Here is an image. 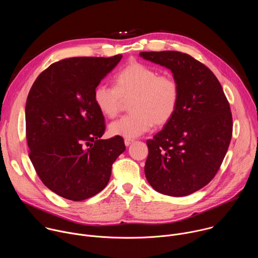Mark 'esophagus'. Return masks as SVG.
I'll return each mask as SVG.
<instances>
[{"label":"esophagus","mask_w":258,"mask_h":258,"mask_svg":"<svg viewBox=\"0 0 258 258\" xmlns=\"http://www.w3.org/2000/svg\"><path fill=\"white\" fill-rule=\"evenodd\" d=\"M134 141H135V140H133V139H124V145H125L126 147H128L132 143H134Z\"/></svg>","instance_id":"34e87169"}]
</instances>
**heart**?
I'll list each match as a JSON object with an SVG mask.
<instances>
[{"mask_svg":"<svg viewBox=\"0 0 258 258\" xmlns=\"http://www.w3.org/2000/svg\"><path fill=\"white\" fill-rule=\"evenodd\" d=\"M115 87L98 84L93 100L106 117H115L123 100L132 98L131 113L109 124V133L126 139L148 132L153 124L163 125L175 114L180 97L178 82L170 75L159 73L139 61H133L120 70L114 78Z\"/></svg>","mask_w":258,"mask_h":258,"instance_id":"b5f03b06","label":"heart"}]
</instances>
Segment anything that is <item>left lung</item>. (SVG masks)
Masks as SVG:
<instances>
[{"label":"left lung","mask_w":258,"mask_h":258,"mask_svg":"<svg viewBox=\"0 0 258 258\" xmlns=\"http://www.w3.org/2000/svg\"><path fill=\"white\" fill-rule=\"evenodd\" d=\"M140 55L173 73L180 97L177 110L152 140L145 174L160 194L185 197L217 174L233 131L232 113L214 73L187 53L143 51Z\"/></svg>","instance_id":"obj_1"}]
</instances>
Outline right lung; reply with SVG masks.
<instances>
[{"label": "right lung", "instance_id": "obj_1", "mask_svg": "<svg viewBox=\"0 0 258 258\" xmlns=\"http://www.w3.org/2000/svg\"><path fill=\"white\" fill-rule=\"evenodd\" d=\"M122 55L78 56L50 64L35 80L26 108L29 158L43 184L70 201L87 200L108 183L125 150L119 136L101 140L103 114L93 92Z\"/></svg>", "mask_w": 258, "mask_h": 258}]
</instances>
